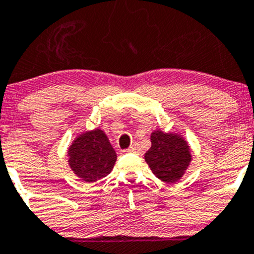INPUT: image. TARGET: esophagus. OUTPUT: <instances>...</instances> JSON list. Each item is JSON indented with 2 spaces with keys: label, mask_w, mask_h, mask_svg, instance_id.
Instances as JSON below:
<instances>
[{
  "label": "esophagus",
  "mask_w": 254,
  "mask_h": 254,
  "mask_svg": "<svg viewBox=\"0 0 254 254\" xmlns=\"http://www.w3.org/2000/svg\"><path fill=\"white\" fill-rule=\"evenodd\" d=\"M127 153H139L140 151V148H139L138 144H132L129 149H127Z\"/></svg>",
  "instance_id": "esophagus-1"
}]
</instances>
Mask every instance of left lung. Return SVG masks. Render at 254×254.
<instances>
[{"label": "left lung", "mask_w": 254, "mask_h": 254, "mask_svg": "<svg viewBox=\"0 0 254 254\" xmlns=\"http://www.w3.org/2000/svg\"><path fill=\"white\" fill-rule=\"evenodd\" d=\"M151 146L145 153V160L154 175L167 183H174L184 174L191 160L188 144L178 135L154 131Z\"/></svg>", "instance_id": "left-lung-1"}]
</instances>
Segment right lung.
<instances>
[{"label":"right lung","mask_w":254,"mask_h":254,"mask_svg":"<svg viewBox=\"0 0 254 254\" xmlns=\"http://www.w3.org/2000/svg\"><path fill=\"white\" fill-rule=\"evenodd\" d=\"M68 164L82 181L96 182L106 177L116 162V153L108 136L95 129L82 134L68 149Z\"/></svg>","instance_id":"right-lung-1"}]
</instances>
